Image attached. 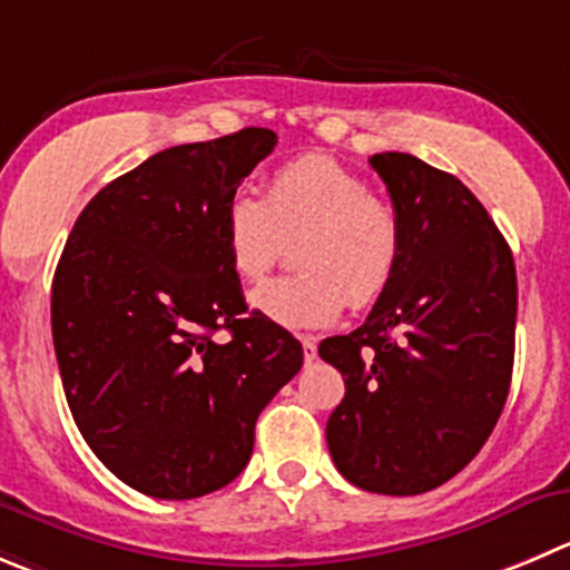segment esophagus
Returning a JSON list of instances; mask_svg holds the SVG:
<instances>
[{"label": "esophagus", "instance_id": "1", "mask_svg": "<svg viewBox=\"0 0 570 570\" xmlns=\"http://www.w3.org/2000/svg\"><path fill=\"white\" fill-rule=\"evenodd\" d=\"M302 350H305V363H313L318 357L316 338H311V335H305V338H302Z\"/></svg>", "mask_w": 570, "mask_h": 570}]
</instances>
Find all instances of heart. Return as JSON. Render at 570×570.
Listing matches in <instances>:
<instances>
[{
  "instance_id": "1",
  "label": "heart",
  "mask_w": 570,
  "mask_h": 570,
  "mask_svg": "<svg viewBox=\"0 0 570 570\" xmlns=\"http://www.w3.org/2000/svg\"><path fill=\"white\" fill-rule=\"evenodd\" d=\"M296 246L302 274L252 291L259 316L285 330H318L352 307L381 299L397 274L400 220L370 184L341 161L307 154L271 176L268 193L240 187L224 207V243L243 279H263Z\"/></svg>"
}]
</instances>
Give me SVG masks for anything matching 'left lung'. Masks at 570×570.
Masks as SVG:
<instances>
[{
  "instance_id": "obj_1",
  "label": "left lung",
  "mask_w": 570,
  "mask_h": 570,
  "mask_svg": "<svg viewBox=\"0 0 570 570\" xmlns=\"http://www.w3.org/2000/svg\"><path fill=\"white\" fill-rule=\"evenodd\" d=\"M400 220L397 274L370 318L318 344L346 394L327 420L335 468L381 495H420L484 448L512 381L518 279L507 240L451 173L370 159Z\"/></svg>"
}]
</instances>
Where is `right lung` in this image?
Instances as JSON below:
<instances>
[{
    "label": "right lung",
    "mask_w": 570,
    "mask_h": 570,
    "mask_svg": "<svg viewBox=\"0 0 570 570\" xmlns=\"http://www.w3.org/2000/svg\"><path fill=\"white\" fill-rule=\"evenodd\" d=\"M274 145L243 128L150 156L86 204L58 259L52 344L75 425L150 498L235 481L259 411L305 361L288 330L246 316L224 243L226 200Z\"/></svg>",
    "instance_id": "1"
}]
</instances>
